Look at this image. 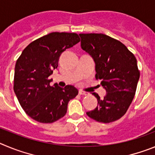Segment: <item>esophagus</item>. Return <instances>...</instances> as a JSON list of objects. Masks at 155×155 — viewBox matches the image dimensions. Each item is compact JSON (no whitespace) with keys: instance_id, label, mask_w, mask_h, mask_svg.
<instances>
[{"instance_id":"obj_1","label":"esophagus","mask_w":155,"mask_h":155,"mask_svg":"<svg viewBox=\"0 0 155 155\" xmlns=\"http://www.w3.org/2000/svg\"><path fill=\"white\" fill-rule=\"evenodd\" d=\"M79 95H83V96H87V95H89V93H86V92L82 91V90H79Z\"/></svg>"}]
</instances>
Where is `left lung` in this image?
<instances>
[{
	"label": "left lung",
	"mask_w": 155,
	"mask_h": 155,
	"mask_svg": "<svg viewBox=\"0 0 155 155\" xmlns=\"http://www.w3.org/2000/svg\"><path fill=\"white\" fill-rule=\"evenodd\" d=\"M81 48L95 62L96 79L101 80L106 96L98 101L90 118L101 123H110L122 117L132 103L140 78L137 59L124 45L104 34H79Z\"/></svg>",
	"instance_id": "obj_1"
}]
</instances>
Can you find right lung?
Returning <instances> with one entry per match:
<instances>
[{"mask_svg": "<svg viewBox=\"0 0 155 155\" xmlns=\"http://www.w3.org/2000/svg\"><path fill=\"white\" fill-rule=\"evenodd\" d=\"M79 41L76 33H49L30 43L17 60L14 90L25 112L35 120L50 124L63 117L69 100L78 95L71 85L51 86L49 76L61 54Z\"/></svg>", "mask_w": 155, "mask_h": 155, "instance_id": "1", "label": "right lung"}]
</instances>
